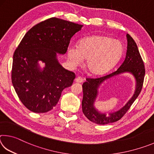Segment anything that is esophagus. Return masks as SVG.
I'll use <instances>...</instances> for the list:
<instances>
[{
  "mask_svg": "<svg viewBox=\"0 0 154 154\" xmlns=\"http://www.w3.org/2000/svg\"><path fill=\"white\" fill-rule=\"evenodd\" d=\"M75 82H77V83H82L83 82V79L81 77H76V79H75Z\"/></svg>",
  "mask_w": 154,
  "mask_h": 154,
  "instance_id": "esophagus-1",
  "label": "esophagus"
}]
</instances>
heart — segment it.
<instances>
[{
	"label": "heart",
	"instance_id": "heart-1",
	"mask_svg": "<svg viewBox=\"0 0 154 154\" xmlns=\"http://www.w3.org/2000/svg\"><path fill=\"white\" fill-rule=\"evenodd\" d=\"M124 47L120 41L106 36L94 35L83 38L77 47L69 45L67 57L74 66L86 60L85 67L92 75H103L113 67L121 58Z\"/></svg>",
	"mask_w": 154,
	"mask_h": 154
}]
</instances>
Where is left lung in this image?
Returning a JSON list of instances; mask_svg holds the SVG:
<instances>
[{"label": "left lung", "instance_id": "left-lung-1", "mask_svg": "<svg viewBox=\"0 0 154 154\" xmlns=\"http://www.w3.org/2000/svg\"><path fill=\"white\" fill-rule=\"evenodd\" d=\"M126 38L128 45L126 58L118 70L106 76L96 79L87 78L86 82L82 85L83 93L82 100L83 113L90 121L95 124L105 125L119 120L130 109L142 90L145 73L144 63L133 38L128 34L126 35ZM124 72H128L132 74L135 79L136 85L134 96L126 105L118 111L111 112L108 114L101 113L94 106L99 87L105 80Z\"/></svg>", "mask_w": 154, "mask_h": 154}]
</instances>
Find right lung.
<instances>
[{"label": "right lung", "instance_id": "add662e5", "mask_svg": "<svg viewBox=\"0 0 154 154\" xmlns=\"http://www.w3.org/2000/svg\"><path fill=\"white\" fill-rule=\"evenodd\" d=\"M83 25L51 17L28 31L15 49L11 80L21 102L34 113H45L58 103L75 75L59 63L57 54L67 51L70 40ZM45 66L41 69L38 62Z\"/></svg>", "mask_w": 154, "mask_h": 154}]
</instances>
